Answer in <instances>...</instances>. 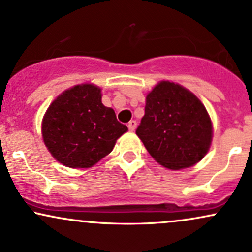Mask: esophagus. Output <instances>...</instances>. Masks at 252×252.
I'll use <instances>...</instances> for the list:
<instances>
[{"mask_svg":"<svg viewBox=\"0 0 252 252\" xmlns=\"http://www.w3.org/2000/svg\"><path fill=\"white\" fill-rule=\"evenodd\" d=\"M136 126H137V123H136V121H130V122L128 123V128H129L130 131H131V132L135 131Z\"/></svg>","mask_w":252,"mask_h":252,"instance_id":"34e87169","label":"esophagus"}]
</instances>
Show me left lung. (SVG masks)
<instances>
[{
  "instance_id": "obj_1",
  "label": "left lung",
  "mask_w": 252,
  "mask_h": 252,
  "mask_svg": "<svg viewBox=\"0 0 252 252\" xmlns=\"http://www.w3.org/2000/svg\"><path fill=\"white\" fill-rule=\"evenodd\" d=\"M136 135L156 162L180 170L200 162L209 153L213 124L192 91L161 80L147 94L144 116Z\"/></svg>"
}]
</instances>
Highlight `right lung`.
I'll list each match as a JSON object with an SVG mask.
<instances>
[{
    "label": "right lung",
    "mask_w": 252,
    "mask_h": 252,
    "mask_svg": "<svg viewBox=\"0 0 252 252\" xmlns=\"http://www.w3.org/2000/svg\"><path fill=\"white\" fill-rule=\"evenodd\" d=\"M128 128L102 103V89L83 83L65 90L50 104L41 122L51 155L70 168H90L114 149Z\"/></svg>",
    "instance_id": "obj_1"
}]
</instances>
